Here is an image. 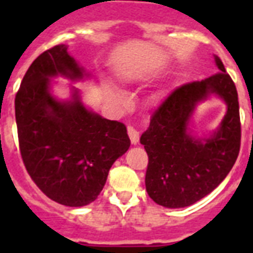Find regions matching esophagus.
Segmentation results:
<instances>
[{
  "label": "esophagus",
  "instance_id": "esophagus-1",
  "mask_svg": "<svg viewBox=\"0 0 253 253\" xmlns=\"http://www.w3.org/2000/svg\"><path fill=\"white\" fill-rule=\"evenodd\" d=\"M127 134L130 136V140L132 144H138L139 142V131L135 128V127L128 126L127 127Z\"/></svg>",
  "mask_w": 253,
  "mask_h": 253
}]
</instances>
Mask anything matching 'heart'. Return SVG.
Listing matches in <instances>:
<instances>
[{
	"mask_svg": "<svg viewBox=\"0 0 253 253\" xmlns=\"http://www.w3.org/2000/svg\"><path fill=\"white\" fill-rule=\"evenodd\" d=\"M105 91L106 94H109L110 97H118V90L115 87L110 86V85H105Z\"/></svg>",
	"mask_w": 253,
	"mask_h": 253,
	"instance_id": "1",
	"label": "heart"
}]
</instances>
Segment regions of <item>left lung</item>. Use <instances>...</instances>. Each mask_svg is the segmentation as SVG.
<instances>
[{"instance_id":"8db88e82","label":"left lung","mask_w":253,"mask_h":253,"mask_svg":"<svg viewBox=\"0 0 253 253\" xmlns=\"http://www.w3.org/2000/svg\"><path fill=\"white\" fill-rule=\"evenodd\" d=\"M220 72L177 87L152 114L140 136L148 155L146 190L164 208H186L211 193L231 170L240 150L238 91L218 56ZM211 95L223 99L228 111L215 131L198 138L188 125L196 105Z\"/></svg>"}]
</instances>
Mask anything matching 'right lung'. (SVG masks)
I'll return each instance as SVG.
<instances>
[{"mask_svg":"<svg viewBox=\"0 0 253 253\" xmlns=\"http://www.w3.org/2000/svg\"><path fill=\"white\" fill-rule=\"evenodd\" d=\"M87 79L89 73L59 44L33 61L15 95L19 148L38 188L57 204L81 208L91 204L106 184L111 166L130 147L126 126L87 109L81 93H52V79Z\"/></svg>","mask_w":253,"mask_h":253,"instance_id":"obj_1","label":"right lung"}]
</instances>
